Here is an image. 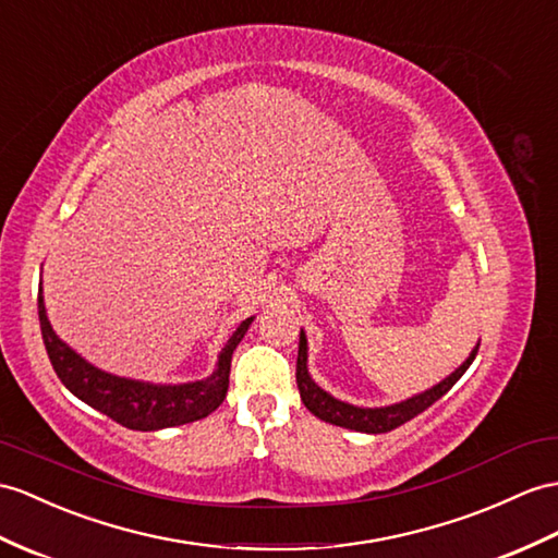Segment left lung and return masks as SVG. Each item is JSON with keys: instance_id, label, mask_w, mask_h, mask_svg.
<instances>
[{"instance_id": "left-lung-1", "label": "left lung", "mask_w": 558, "mask_h": 558, "mask_svg": "<svg viewBox=\"0 0 558 558\" xmlns=\"http://www.w3.org/2000/svg\"><path fill=\"white\" fill-rule=\"evenodd\" d=\"M481 341L475 343V348L471 350V355L461 362L457 369L442 378L440 384H436L433 388L418 392V396L407 398L402 402L396 404H386V407H357L333 398L331 392H326L322 386H317L312 381V376L307 372V336L301 329V345H298V364H295V381H298V390H301V400L307 407V410L315 414L317 418L326 421V424L341 426V428H350L357 433H388L392 428H398L407 421L414 418L416 414H421L433 402H438L447 390H450L464 372L471 366V362L475 360V352H478Z\"/></svg>"}]
</instances>
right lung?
<instances>
[{"instance_id":"add662e5","label":"right lung","mask_w":558,"mask_h":558,"mask_svg":"<svg viewBox=\"0 0 558 558\" xmlns=\"http://www.w3.org/2000/svg\"><path fill=\"white\" fill-rule=\"evenodd\" d=\"M37 312L47 355L61 384L77 400L87 402L97 412L111 416L120 426L132 430H160L192 424V421L206 418L215 412L227 396L234 350L255 319L248 317L236 326V331L229 336V341L217 355L215 372L210 376L189 384H151L108 374L80 357L71 345L61 341L49 324L43 287L37 293Z\"/></svg>"}]
</instances>
